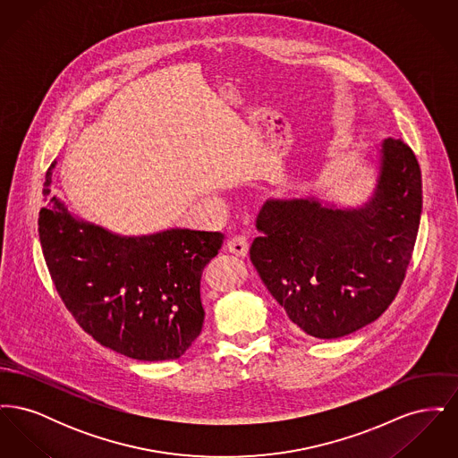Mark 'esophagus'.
<instances>
[{"label":"esophagus","instance_id":"obj_1","mask_svg":"<svg viewBox=\"0 0 458 458\" xmlns=\"http://www.w3.org/2000/svg\"><path fill=\"white\" fill-rule=\"evenodd\" d=\"M226 249H228L232 254H235V256H239V258H243V256L247 254V250H249V240H247L245 235H233L232 239L228 240Z\"/></svg>","mask_w":458,"mask_h":458}]
</instances>
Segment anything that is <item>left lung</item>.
Returning <instances> with one entry per match:
<instances>
[{
	"label": "left lung",
	"mask_w": 458,
	"mask_h": 458,
	"mask_svg": "<svg viewBox=\"0 0 458 458\" xmlns=\"http://www.w3.org/2000/svg\"><path fill=\"white\" fill-rule=\"evenodd\" d=\"M376 180L359 206L316 196L267 199L249 256L290 321L340 338L392 304L412 258L422 211L420 168L400 139L377 146Z\"/></svg>",
	"instance_id": "obj_1"
}]
</instances>
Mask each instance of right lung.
<instances>
[{
	"label": "right lung",
	"mask_w": 458,
	"mask_h": 458,
	"mask_svg": "<svg viewBox=\"0 0 458 458\" xmlns=\"http://www.w3.org/2000/svg\"><path fill=\"white\" fill-rule=\"evenodd\" d=\"M55 165L46 174L39 240L66 309L96 342L125 357H182L202 329L200 276L225 235L191 228L113 233L73 216L51 194Z\"/></svg>",
	"instance_id": "add662e5"
}]
</instances>
